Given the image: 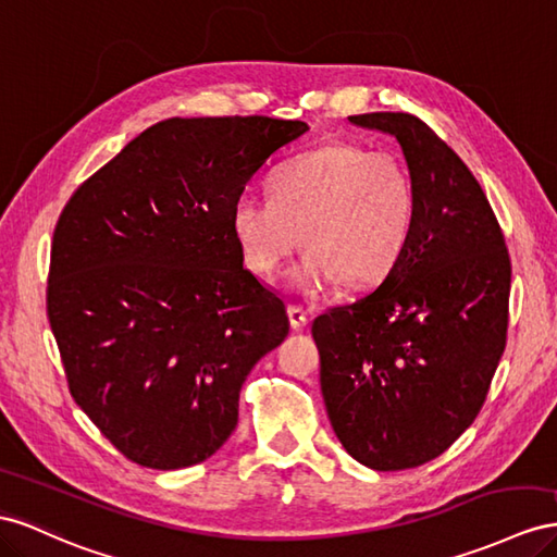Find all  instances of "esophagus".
<instances>
[{"label": "esophagus", "instance_id": "1", "mask_svg": "<svg viewBox=\"0 0 557 557\" xmlns=\"http://www.w3.org/2000/svg\"><path fill=\"white\" fill-rule=\"evenodd\" d=\"M288 321H290V327L293 330H299L307 325V313L302 307H295V305H288Z\"/></svg>", "mask_w": 557, "mask_h": 557}]
</instances>
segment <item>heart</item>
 Masks as SVG:
<instances>
[{
    "mask_svg": "<svg viewBox=\"0 0 557 557\" xmlns=\"http://www.w3.org/2000/svg\"><path fill=\"white\" fill-rule=\"evenodd\" d=\"M269 197L242 194L232 234L250 272L274 276L299 244L309 250L295 283L321 290L342 278L366 288L388 276L410 246L417 222L414 177L388 149L333 140L285 161Z\"/></svg>",
    "mask_w": 557,
    "mask_h": 557,
    "instance_id": "heart-1",
    "label": "heart"
}]
</instances>
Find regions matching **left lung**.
I'll use <instances>...</instances> for the list:
<instances>
[{
  "mask_svg": "<svg viewBox=\"0 0 557 557\" xmlns=\"http://www.w3.org/2000/svg\"><path fill=\"white\" fill-rule=\"evenodd\" d=\"M349 122L396 135L417 222L377 288L323 311L311 335L344 449L368 469L405 471L443 455L483 408L506 349L510 258L483 187L422 119Z\"/></svg>",
  "mask_w": 557,
  "mask_h": 557,
  "instance_id": "1",
  "label": "left lung"
}]
</instances>
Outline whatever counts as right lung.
Returning a JSON list of instances; mask_svg holds the SVG:
<instances>
[{"mask_svg":"<svg viewBox=\"0 0 557 557\" xmlns=\"http://www.w3.org/2000/svg\"><path fill=\"white\" fill-rule=\"evenodd\" d=\"M307 131L260 114L166 119L60 213L49 323L72 398L133 463L173 471L215 455L250 368L288 335L283 299L244 267L230 215Z\"/></svg>","mask_w":557,"mask_h":557,"instance_id":"right-lung-1","label":"right lung"}]
</instances>
